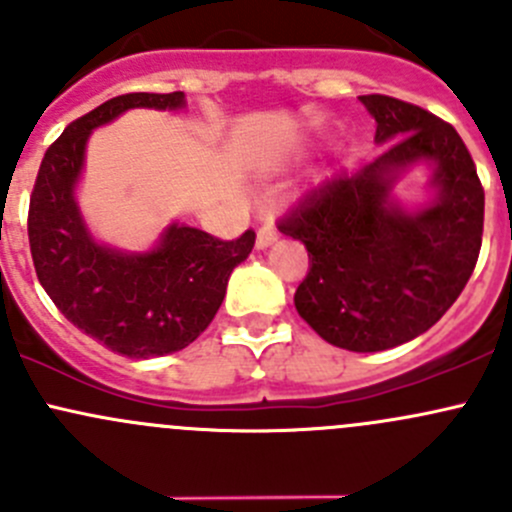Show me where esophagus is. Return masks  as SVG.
<instances>
[{
	"mask_svg": "<svg viewBox=\"0 0 512 512\" xmlns=\"http://www.w3.org/2000/svg\"><path fill=\"white\" fill-rule=\"evenodd\" d=\"M277 242V230L272 225H262L260 230H257V240H255V245H257V250H267V247L270 245H275Z\"/></svg>",
	"mask_w": 512,
	"mask_h": 512,
	"instance_id": "esophagus-1",
	"label": "esophagus"
}]
</instances>
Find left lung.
<instances>
[{
    "mask_svg": "<svg viewBox=\"0 0 512 512\" xmlns=\"http://www.w3.org/2000/svg\"><path fill=\"white\" fill-rule=\"evenodd\" d=\"M386 146L374 163L312 190L280 230L309 252L299 317L349 352H384L428 332L473 275L485 195L456 128L399 98L359 96ZM432 168L429 200L404 206L395 183Z\"/></svg>",
    "mask_w": 512,
    "mask_h": 512,
    "instance_id": "obj_1",
    "label": "left lung"
}]
</instances>
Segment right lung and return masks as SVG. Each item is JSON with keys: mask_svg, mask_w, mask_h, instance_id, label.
Instances as JSON below:
<instances>
[{"mask_svg": "<svg viewBox=\"0 0 512 512\" xmlns=\"http://www.w3.org/2000/svg\"><path fill=\"white\" fill-rule=\"evenodd\" d=\"M131 108L180 111L183 91L126 94L71 123L46 151L29 200V247L41 287L74 327L128 359L185 349L208 329L227 280L255 245V232L218 240L170 223L148 250L98 242L76 200L96 128Z\"/></svg>", "mask_w": 512, "mask_h": 512, "instance_id": "obj_1", "label": "right lung"}]
</instances>
